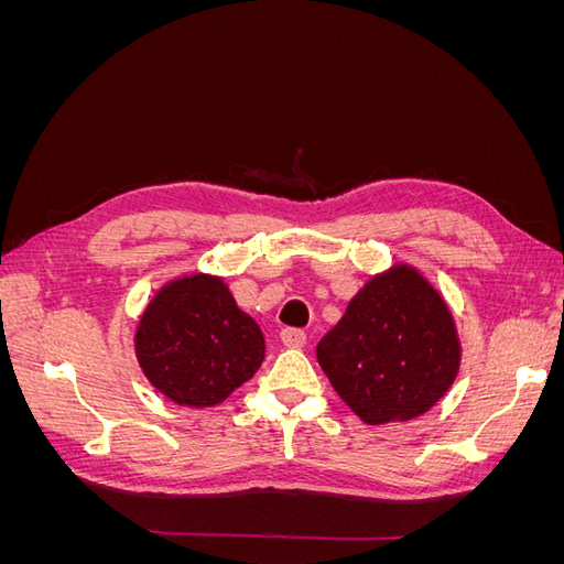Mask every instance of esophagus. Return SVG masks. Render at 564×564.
Returning a JSON list of instances; mask_svg holds the SVG:
<instances>
[{
  "label": "esophagus",
  "instance_id": "esophagus-1",
  "mask_svg": "<svg viewBox=\"0 0 564 564\" xmlns=\"http://www.w3.org/2000/svg\"><path fill=\"white\" fill-rule=\"evenodd\" d=\"M280 338H282V344H284L286 348H303L305 340H308V336H305L303 329H292V327L282 329Z\"/></svg>",
  "mask_w": 564,
  "mask_h": 564
}]
</instances>
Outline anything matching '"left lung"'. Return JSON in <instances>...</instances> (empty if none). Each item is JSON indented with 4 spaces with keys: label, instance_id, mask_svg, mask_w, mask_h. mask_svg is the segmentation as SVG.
Returning a JSON list of instances; mask_svg holds the SVG:
<instances>
[{
    "label": "left lung",
    "instance_id": "left-lung-1",
    "mask_svg": "<svg viewBox=\"0 0 564 564\" xmlns=\"http://www.w3.org/2000/svg\"><path fill=\"white\" fill-rule=\"evenodd\" d=\"M317 362L352 412L379 425L429 412L456 379L460 346L447 303L414 268L395 265L350 301Z\"/></svg>",
    "mask_w": 564,
    "mask_h": 564
}]
</instances>
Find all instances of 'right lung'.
Instances as JSON below:
<instances>
[{
	"mask_svg": "<svg viewBox=\"0 0 564 564\" xmlns=\"http://www.w3.org/2000/svg\"><path fill=\"white\" fill-rule=\"evenodd\" d=\"M148 381L185 406H214L249 381L265 357L263 334L224 280L191 275L160 289L135 332Z\"/></svg>",
	"mask_w": 564,
	"mask_h": 564,
	"instance_id": "right-lung-1",
	"label": "right lung"
}]
</instances>
